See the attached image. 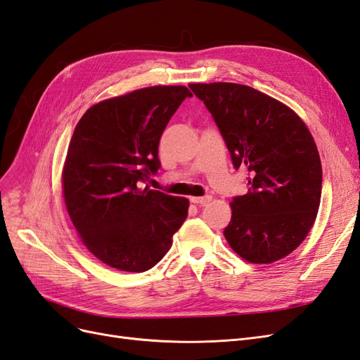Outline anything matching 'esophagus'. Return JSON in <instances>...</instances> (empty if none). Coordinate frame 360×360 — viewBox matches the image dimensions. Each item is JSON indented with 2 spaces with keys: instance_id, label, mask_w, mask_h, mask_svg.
<instances>
[{
  "instance_id": "1",
  "label": "esophagus",
  "mask_w": 360,
  "mask_h": 360,
  "mask_svg": "<svg viewBox=\"0 0 360 360\" xmlns=\"http://www.w3.org/2000/svg\"><path fill=\"white\" fill-rule=\"evenodd\" d=\"M191 201H192L193 204L205 205V204H209V202L212 201V197H210V195H205V197H192V198H191Z\"/></svg>"
}]
</instances>
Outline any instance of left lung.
<instances>
[{
  "instance_id": "obj_1",
  "label": "left lung",
  "mask_w": 360,
  "mask_h": 360,
  "mask_svg": "<svg viewBox=\"0 0 360 360\" xmlns=\"http://www.w3.org/2000/svg\"><path fill=\"white\" fill-rule=\"evenodd\" d=\"M230 151L236 169L250 177L234 197L224 230L236 254L269 264L287 257L308 236L320 207L321 162L307 124L292 110L252 86L191 84Z\"/></svg>"
}]
</instances>
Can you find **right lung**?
<instances>
[{"instance_id":"1","label":"right lung","mask_w":360,"mask_h":360,"mask_svg":"<svg viewBox=\"0 0 360 360\" xmlns=\"http://www.w3.org/2000/svg\"><path fill=\"white\" fill-rule=\"evenodd\" d=\"M186 97L181 85L147 86L93 105L75 127L64 202L86 249L114 269L156 266L186 219V198L143 186L160 168L162 132Z\"/></svg>"}]
</instances>
